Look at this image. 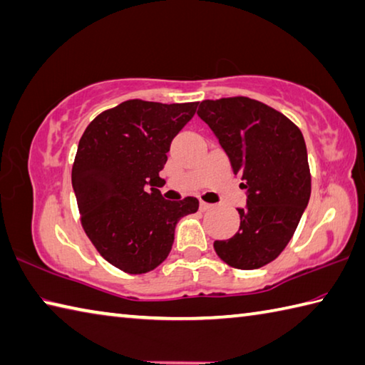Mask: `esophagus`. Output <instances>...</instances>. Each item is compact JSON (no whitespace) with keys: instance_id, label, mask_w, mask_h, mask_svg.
Instances as JSON below:
<instances>
[{"instance_id":"obj_1","label":"esophagus","mask_w":365,"mask_h":365,"mask_svg":"<svg viewBox=\"0 0 365 365\" xmlns=\"http://www.w3.org/2000/svg\"><path fill=\"white\" fill-rule=\"evenodd\" d=\"M210 207H212V204H209V202H204V201L200 202V209L201 210H209Z\"/></svg>"}]
</instances>
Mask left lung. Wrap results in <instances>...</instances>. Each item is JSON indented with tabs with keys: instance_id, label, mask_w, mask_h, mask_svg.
<instances>
[{
	"instance_id": "left-lung-1",
	"label": "left lung",
	"mask_w": 365,
	"mask_h": 365,
	"mask_svg": "<svg viewBox=\"0 0 365 365\" xmlns=\"http://www.w3.org/2000/svg\"><path fill=\"white\" fill-rule=\"evenodd\" d=\"M197 116L228 155L247 190L237 209L240 231L214 249L237 269L273 262L287 246L311 195L307 145L300 129L279 111L249 97L202 101Z\"/></svg>"
}]
</instances>
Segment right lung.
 <instances>
[{
	"instance_id": "right-lung-1",
	"label": "right lung",
	"mask_w": 365,
	"mask_h": 365,
	"mask_svg": "<svg viewBox=\"0 0 365 365\" xmlns=\"http://www.w3.org/2000/svg\"><path fill=\"white\" fill-rule=\"evenodd\" d=\"M197 102L125 101L94 118L71 169L81 225L98 254L129 274L168 258L175 225L195 214L193 196L168 201L158 188L170 142L193 118Z\"/></svg>"
}]
</instances>
